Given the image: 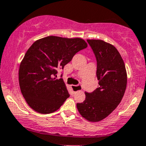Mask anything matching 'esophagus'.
I'll return each mask as SVG.
<instances>
[{
    "label": "esophagus",
    "instance_id": "34e87169",
    "mask_svg": "<svg viewBox=\"0 0 146 146\" xmlns=\"http://www.w3.org/2000/svg\"><path fill=\"white\" fill-rule=\"evenodd\" d=\"M71 88L73 90V92H77L81 91L82 90V87L81 85H72Z\"/></svg>",
    "mask_w": 146,
    "mask_h": 146
}]
</instances>
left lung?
Instances as JSON below:
<instances>
[{
	"mask_svg": "<svg viewBox=\"0 0 146 146\" xmlns=\"http://www.w3.org/2000/svg\"><path fill=\"white\" fill-rule=\"evenodd\" d=\"M87 40L96 58L99 85L93 92H85V101L77 104V108L85 119L99 122L108 117L122 101L127 87V70L115 46L102 40Z\"/></svg>",
	"mask_w": 146,
	"mask_h": 146,
	"instance_id": "8db88e82",
	"label": "left lung"
}]
</instances>
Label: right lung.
<instances>
[{"label":"right lung","mask_w":146,"mask_h":146,"mask_svg":"<svg viewBox=\"0 0 146 146\" xmlns=\"http://www.w3.org/2000/svg\"><path fill=\"white\" fill-rule=\"evenodd\" d=\"M87 47L85 40L50 36L37 40L26 52L19 69L21 92L35 111L48 114L57 110L69 97L56 69L64 66L80 50Z\"/></svg>","instance_id":"obj_1"}]
</instances>
